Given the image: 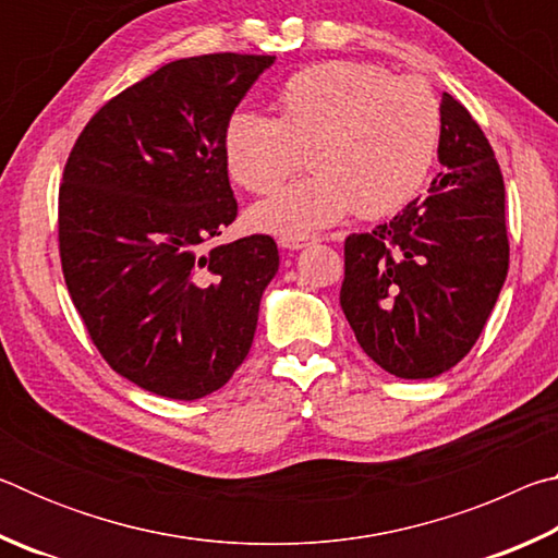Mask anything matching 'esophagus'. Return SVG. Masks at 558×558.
<instances>
[{
  "label": "esophagus",
  "instance_id": "1",
  "mask_svg": "<svg viewBox=\"0 0 558 558\" xmlns=\"http://www.w3.org/2000/svg\"><path fill=\"white\" fill-rule=\"evenodd\" d=\"M278 243H280V248H286V251H300V248H305V245H310L307 239H292V235H282Z\"/></svg>",
  "mask_w": 558,
  "mask_h": 558
}]
</instances>
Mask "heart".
<instances>
[{"label":"heart","mask_w":558,"mask_h":558,"mask_svg":"<svg viewBox=\"0 0 558 558\" xmlns=\"http://www.w3.org/2000/svg\"><path fill=\"white\" fill-rule=\"evenodd\" d=\"M278 118L235 112L223 130L231 179L270 194L305 162L313 177L251 211V226L305 239L356 209L379 219L403 209L430 174L440 143V102L426 81L359 61L307 65L282 83Z\"/></svg>","instance_id":"b5f03b06"}]
</instances>
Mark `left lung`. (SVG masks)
Returning <instances> with one entry per match:
<instances>
[{
  "instance_id": "left-lung-1",
  "label": "left lung",
  "mask_w": 558,
  "mask_h": 558,
  "mask_svg": "<svg viewBox=\"0 0 558 558\" xmlns=\"http://www.w3.org/2000/svg\"><path fill=\"white\" fill-rule=\"evenodd\" d=\"M428 196L344 241L339 302L359 347L399 379H433L465 356L509 268L505 182L485 132L442 93Z\"/></svg>"
}]
</instances>
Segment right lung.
<instances>
[{"instance_id": "add662e5", "label": "right lung", "mask_w": 558, "mask_h": 558, "mask_svg": "<svg viewBox=\"0 0 558 558\" xmlns=\"http://www.w3.org/2000/svg\"><path fill=\"white\" fill-rule=\"evenodd\" d=\"M276 56L206 53L157 69L108 100L75 140L59 189L71 300L102 359L165 399L194 401L248 356L270 235L209 243L239 204L223 130Z\"/></svg>"}]
</instances>
